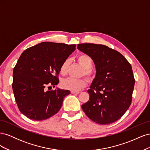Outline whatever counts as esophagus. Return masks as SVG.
<instances>
[{"instance_id": "esophagus-1", "label": "esophagus", "mask_w": 150, "mask_h": 150, "mask_svg": "<svg viewBox=\"0 0 150 150\" xmlns=\"http://www.w3.org/2000/svg\"><path fill=\"white\" fill-rule=\"evenodd\" d=\"M71 93L72 94H79L80 92L79 91H71Z\"/></svg>"}]
</instances>
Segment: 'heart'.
Masks as SVG:
<instances>
[{
    "label": "heart",
    "mask_w": 150,
    "mask_h": 150,
    "mask_svg": "<svg viewBox=\"0 0 150 150\" xmlns=\"http://www.w3.org/2000/svg\"><path fill=\"white\" fill-rule=\"evenodd\" d=\"M79 64L84 69V74L89 79L94 78V72L91 69L93 66V59L88 54H82L77 57ZM69 64V59H67L62 63L60 67V72L62 74L67 73L68 67ZM87 84V81L85 78L75 79L72 78H67L63 79L61 82V86L64 89H69L74 91H78L84 88Z\"/></svg>",
    "instance_id": "obj_1"
}]
</instances>
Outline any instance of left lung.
<instances>
[{"label":"left lung","mask_w":150,"mask_h":150,"mask_svg":"<svg viewBox=\"0 0 150 150\" xmlns=\"http://www.w3.org/2000/svg\"><path fill=\"white\" fill-rule=\"evenodd\" d=\"M78 49L93 59L96 74L82 109L99 125L120 119L132 101L135 80L129 62L121 53L102 44H79Z\"/></svg>","instance_id":"1"}]
</instances>
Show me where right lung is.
I'll list each match as a JSON object with an SVG mask.
<instances>
[{
  "mask_svg": "<svg viewBox=\"0 0 150 150\" xmlns=\"http://www.w3.org/2000/svg\"><path fill=\"white\" fill-rule=\"evenodd\" d=\"M76 44L43 42L25 49L13 70L12 89L19 111L28 118L42 121L59 111L69 90L55 87L60 67L75 51Z\"/></svg>",
  "mask_w": 150,
  "mask_h": 150,
  "instance_id": "add662e5",
  "label": "right lung"
}]
</instances>
